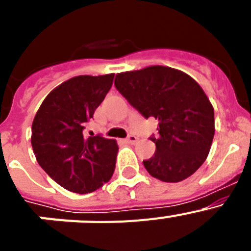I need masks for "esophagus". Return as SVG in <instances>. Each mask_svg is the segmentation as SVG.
Segmentation results:
<instances>
[{
    "instance_id": "esophagus-1",
    "label": "esophagus",
    "mask_w": 251,
    "mask_h": 251,
    "mask_svg": "<svg viewBox=\"0 0 251 251\" xmlns=\"http://www.w3.org/2000/svg\"><path fill=\"white\" fill-rule=\"evenodd\" d=\"M124 141L127 142V143H129V145H134V143H136V142L138 141V138H137V137L134 136V134H129V136H128L127 138L124 139Z\"/></svg>"
}]
</instances>
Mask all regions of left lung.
<instances>
[{
    "label": "left lung",
    "instance_id": "obj_1",
    "mask_svg": "<svg viewBox=\"0 0 251 251\" xmlns=\"http://www.w3.org/2000/svg\"><path fill=\"white\" fill-rule=\"evenodd\" d=\"M114 85L145 118L159 122V136L150 137L156 152L143 161L148 174L163 182L195 174L215 134L214 108L201 86L185 73L159 65L117 74Z\"/></svg>",
    "mask_w": 251,
    "mask_h": 251
}]
</instances>
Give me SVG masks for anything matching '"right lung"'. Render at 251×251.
Masks as SVG:
<instances>
[{
	"label": "right lung",
	"mask_w": 251,
	"mask_h": 251,
	"mask_svg": "<svg viewBox=\"0 0 251 251\" xmlns=\"http://www.w3.org/2000/svg\"><path fill=\"white\" fill-rule=\"evenodd\" d=\"M114 74L80 75L59 85L45 98L32 122L31 145L39 165L61 187L88 194L109 181L118 146L101 134L84 138L113 84Z\"/></svg>",
	"instance_id": "1"
}]
</instances>
